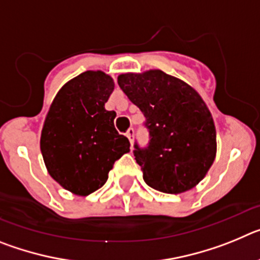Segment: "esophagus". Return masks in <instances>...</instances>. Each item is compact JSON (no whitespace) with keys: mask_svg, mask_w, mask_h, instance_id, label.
Segmentation results:
<instances>
[{"mask_svg":"<svg viewBox=\"0 0 260 260\" xmlns=\"http://www.w3.org/2000/svg\"><path fill=\"white\" fill-rule=\"evenodd\" d=\"M126 137L128 138V141H130V143L133 144V137H134V128H133V127L128 128L127 132H126Z\"/></svg>","mask_w":260,"mask_h":260,"instance_id":"34e87169","label":"esophagus"}]
</instances>
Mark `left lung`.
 I'll return each mask as SVG.
<instances>
[{
    "label": "left lung",
    "instance_id": "obj_1",
    "mask_svg": "<svg viewBox=\"0 0 260 260\" xmlns=\"http://www.w3.org/2000/svg\"><path fill=\"white\" fill-rule=\"evenodd\" d=\"M118 86L146 118L150 141H135L133 151L144 182L167 194L192 189L216 155L213 119L198 92L161 70L119 75Z\"/></svg>",
    "mask_w": 260,
    "mask_h": 260
}]
</instances>
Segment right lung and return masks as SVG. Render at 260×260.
Masks as SVG:
<instances>
[{
	"instance_id": "right-lung-1",
	"label": "right lung",
	"mask_w": 260,
	"mask_h": 260,
	"mask_svg": "<svg viewBox=\"0 0 260 260\" xmlns=\"http://www.w3.org/2000/svg\"><path fill=\"white\" fill-rule=\"evenodd\" d=\"M114 82L102 71L71 79L53 100L40 148L53 180L77 195L100 189L130 142L114 127V110L105 109Z\"/></svg>"
}]
</instances>
